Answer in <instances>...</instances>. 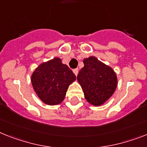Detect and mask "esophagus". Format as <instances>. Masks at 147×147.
<instances>
[{"label": "esophagus", "instance_id": "esophagus-1", "mask_svg": "<svg viewBox=\"0 0 147 147\" xmlns=\"http://www.w3.org/2000/svg\"><path fill=\"white\" fill-rule=\"evenodd\" d=\"M73 72H74V74H75V75L77 76L78 73V69H73Z\"/></svg>", "mask_w": 147, "mask_h": 147}]
</instances>
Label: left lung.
Here are the masks:
<instances>
[{"mask_svg": "<svg viewBox=\"0 0 147 147\" xmlns=\"http://www.w3.org/2000/svg\"><path fill=\"white\" fill-rule=\"evenodd\" d=\"M84 66L77 79L90 104L99 106L111 98L117 86L115 71L95 57L84 60Z\"/></svg>", "mask_w": 147, "mask_h": 147, "instance_id": "8db88e82", "label": "left lung"}]
</instances>
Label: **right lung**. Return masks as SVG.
<instances>
[{
	"label": "right lung",
	"mask_w": 147,
	"mask_h": 147,
	"mask_svg": "<svg viewBox=\"0 0 147 147\" xmlns=\"http://www.w3.org/2000/svg\"><path fill=\"white\" fill-rule=\"evenodd\" d=\"M76 80L75 74L58 57L40 64L31 76L36 93L45 104L49 105L61 103L69 86Z\"/></svg>",
	"instance_id": "obj_1"
}]
</instances>
